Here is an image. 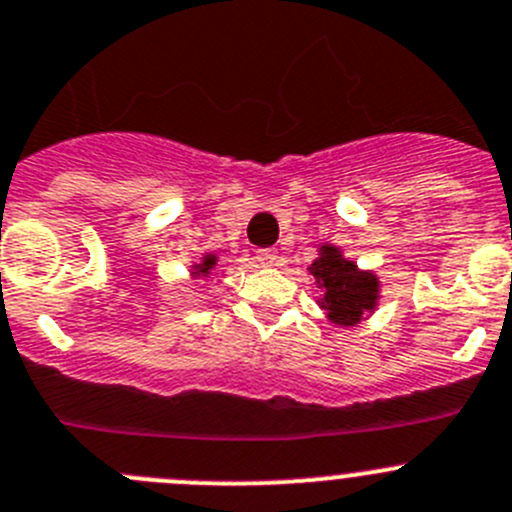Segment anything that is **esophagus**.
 Masks as SVG:
<instances>
[{
    "label": "esophagus",
    "instance_id": "esophagus-1",
    "mask_svg": "<svg viewBox=\"0 0 512 512\" xmlns=\"http://www.w3.org/2000/svg\"><path fill=\"white\" fill-rule=\"evenodd\" d=\"M256 261H259L261 266H274L276 261H279V253H276L274 248H259V251H256Z\"/></svg>",
    "mask_w": 512,
    "mask_h": 512
}]
</instances>
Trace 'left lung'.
<instances>
[{"mask_svg": "<svg viewBox=\"0 0 512 512\" xmlns=\"http://www.w3.org/2000/svg\"><path fill=\"white\" fill-rule=\"evenodd\" d=\"M311 274L326 291L321 309L329 311L334 324H359L364 311H372L377 304V279L359 271L354 261L342 259L339 248L321 246V256L311 264Z\"/></svg>", "mask_w": 512, "mask_h": 512, "instance_id": "1", "label": "left lung"}]
</instances>
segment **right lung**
I'll use <instances>...</instances> for the list:
<instances>
[{"label": "right lung", "mask_w": 512, "mask_h": 512, "mask_svg": "<svg viewBox=\"0 0 512 512\" xmlns=\"http://www.w3.org/2000/svg\"><path fill=\"white\" fill-rule=\"evenodd\" d=\"M213 264H216V256H206V259H203V264L198 266L196 274H208V271L213 269Z\"/></svg>", "instance_id": "obj_1"}]
</instances>
